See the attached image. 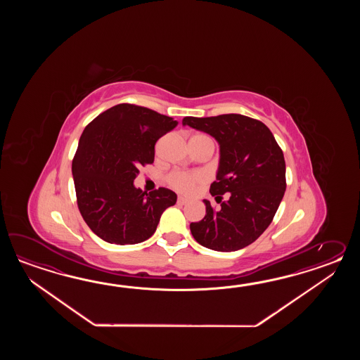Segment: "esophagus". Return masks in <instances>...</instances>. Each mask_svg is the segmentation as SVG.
Here are the masks:
<instances>
[{
  "instance_id": "esophagus-1",
  "label": "esophagus",
  "mask_w": 360,
  "mask_h": 360,
  "mask_svg": "<svg viewBox=\"0 0 360 360\" xmlns=\"http://www.w3.org/2000/svg\"><path fill=\"white\" fill-rule=\"evenodd\" d=\"M188 202H189V200L186 198H184V197H179V198H177V203H179V205H186Z\"/></svg>"
}]
</instances>
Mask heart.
<instances>
[{
    "label": "heart",
    "mask_w": 360,
    "mask_h": 360,
    "mask_svg": "<svg viewBox=\"0 0 360 360\" xmlns=\"http://www.w3.org/2000/svg\"><path fill=\"white\" fill-rule=\"evenodd\" d=\"M194 138L210 139L206 135H195ZM169 185L179 191L191 193L198 184L205 181V176L202 174H189L183 171H174L167 177Z\"/></svg>",
    "instance_id": "b5f03b06"
}]
</instances>
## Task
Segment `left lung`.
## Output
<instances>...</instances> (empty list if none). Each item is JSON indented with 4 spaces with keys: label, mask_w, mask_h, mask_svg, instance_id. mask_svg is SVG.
Wrapping results in <instances>:
<instances>
[{
    "label": "left lung",
    "mask_w": 360,
    "mask_h": 360,
    "mask_svg": "<svg viewBox=\"0 0 360 360\" xmlns=\"http://www.w3.org/2000/svg\"><path fill=\"white\" fill-rule=\"evenodd\" d=\"M183 126L203 131L219 143L220 160L210 193L221 208L210 200L206 216L191 222L199 245L231 252L253 243L266 230L285 191V162L271 131L264 123L242 115L185 117Z\"/></svg>",
    "instance_id": "8db88e82"
}]
</instances>
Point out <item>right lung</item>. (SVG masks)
Here are the masks:
<instances>
[{"label": "right lung", "mask_w": 360, "mask_h": 360, "mask_svg": "<svg viewBox=\"0 0 360 360\" xmlns=\"http://www.w3.org/2000/svg\"><path fill=\"white\" fill-rule=\"evenodd\" d=\"M177 121L148 108L118 104L86 126L72 163L77 205L89 228L115 245L152 237L163 211L176 203L166 188L149 194L134 185L139 167L153 163L158 139Z\"/></svg>", "instance_id": "1"}]
</instances>
